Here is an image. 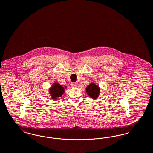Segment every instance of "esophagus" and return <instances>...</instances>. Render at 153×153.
<instances>
[{"label": "esophagus", "mask_w": 153, "mask_h": 153, "mask_svg": "<svg viewBox=\"0 0 153 153\" xmlns=\"http://www.w3.org/2000/svg\"><path fill=\"white\" fill-rule=\"evenodd\" d=\"M72 87L73 88L77 87H78V83L77 82L72 83Z\"/></svg>", "instance_id": "1"}]
</instances>
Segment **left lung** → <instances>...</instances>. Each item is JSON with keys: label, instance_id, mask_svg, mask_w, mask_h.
I'll list each match as a JSON object with an SVG mask.
<instances>
[{"label": "left lung", "instance_id": "left-lung-1", "mask_svg": "<svg viewBox=\"0 0 153 153\" xmlns=\"http://www.w3.org/2000/svg\"><path fill=\"white\" fill-rule=\"evenodd\" d=\"M100 88L96 85L95 83L90 84L86 88V92L88 95L92 97V99H97L99 97L100 94Z\"/></svg>", "mask_w": 153, "mask_h": 153}]
</instances>
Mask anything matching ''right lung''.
Here are the masks:
<instances>
[{"label": "right lung", "instance_id": "right-lung-1", "mask_svg": "<svg viewBox=\"0 0 153 153\" xmlns=\"http://www.w3.org/2000/svg\"><path fill=\"white\" fill-rule=\"evenodd\" d=\"M66 87H62L58 82H54L52 85L51 88L49 89L50 95H51V97L53 99L57 100V99L64 94L65 89Z\"/></svg>", "mask_w": 153, "mask_h": 153}]
</instances>
